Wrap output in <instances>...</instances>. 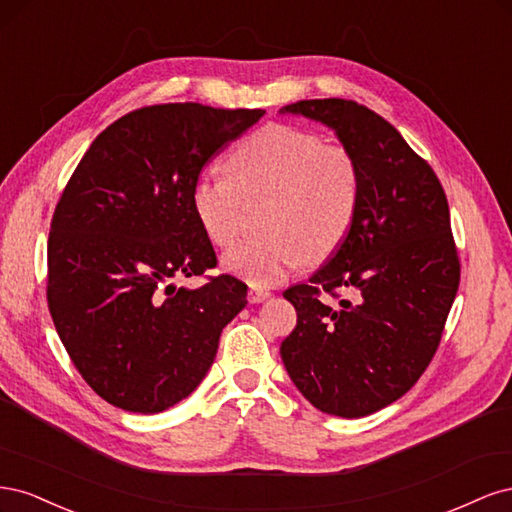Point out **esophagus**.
<instances>
[{"label": "esophagus", "instance_id": "esophagus-1", "mask_svg": "<svg viewBox=\"0 0 512 512\" xmlns=\"http://www.w3.org/2000/svg\"><path fill=\"white\" fill-rule=\"evenodd\" d=\"M269 297H271L269 290H262V288H256V286H252L250 292H247V301H250V303H262V301H267Z\"/></svg>", "mask_w": 512, "mask_h": 512}]
</instances>
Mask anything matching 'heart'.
Masks as SVG:
<instances>
[{
	"label": "heart",
	"mask_w": 512,
	"mask_h": 512,
	"mask_svg": "<svg viewBox=\"0 0 512 512\" xmlns=\"http://www.w3.org/2000/svg\"><path fill=\"white\" fill-rule=\"evenodd\" d=\"M361 164L344 145H327L316 132L269 123L235 149L230 173L198 175L192 207L211 243L239 239L247 203L269 205V235L243 241L224 267L252 286L282 282L305 260H324L344 243L361 205Z\"/></svg>",
	"instance_id": "obj_1"
}]
</instances>
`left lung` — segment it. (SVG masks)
I'll list each match as a JSON object with an SVG mask.
<instances>
[{
  "mask_svg": "<svg viewBox=\"0 0 512 512\" xmlns=\"http://www.w3.org/2000/svg\"><path fill=\"white\" fill-rule=\"evenodd\" d=\"M284 111L335 128L361 164L363 192L331 260L284 292L297 327L282 361L320 412L367 416L408 393L440 346L461 277L446 194L427 160L371 108L324 98Z\"/></svg>",
  "mask_w": 512,
  "mask_h": 512,
  "instance_id": "obj_1",
  "label": "left lung"
}]
</instances>
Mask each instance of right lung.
I'll list each match as a JSON object with an SVG mask.
<instances>
[{
    "instance_id": "right-lung-1",
    "label": "right lung",
    "mask_w": 512,
    "mask_h": 512,
    "mask_svg": "<svg viewBox=\"0 0 512 512\" xmlns=\"http://www.w3.org/2000/svg\"><path fill=\"white\" fill-rule=\"evenodd\" d=\"M265 115L198 102L143 106L96 136L55 207L46 303L70 361L104 401L156 414L207 376L247 286L218 267L192 185Z\"/></svg>"
}]
</instances>
